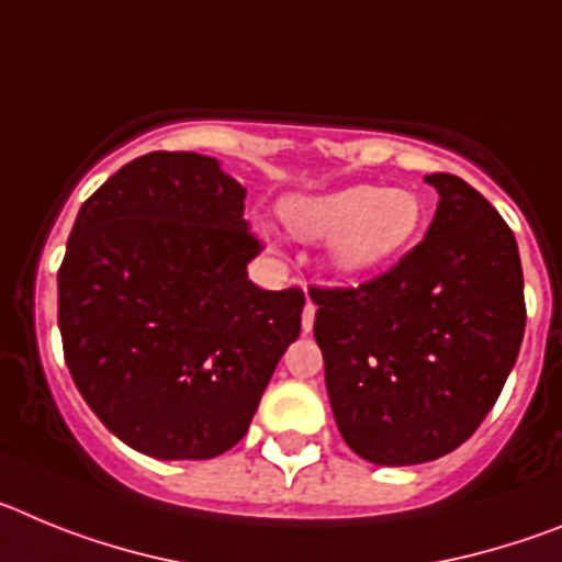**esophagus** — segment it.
Returning <instances> with one entry per match:
<instances>
[{
    "mask_svg": "<svg viewBox=\"0 0 562 562\" xmlns=\"http://www.w3.org/2000/svg\"><path fill=\"white\" fill-rule=\"evenodd\" d=\"M315 310L317 306L312 304V301H306L304 315H301V326H304V331H312V326H315Z\"/></svg>",
    "mask_w": 562,
    "mask_h": 562,
    "instance_id": "34e87169",
    "label": "esophagus"
}]
</instances>
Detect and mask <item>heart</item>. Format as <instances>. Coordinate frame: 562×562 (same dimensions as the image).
Masks as SVG:
<instances>
[{
    "label": "heart",
    "mask_w": 562,
    "mask_h": 562,
    "mask_svg": "<svg viewBox=\"0 0 562 562\" xmlns=\"http://www.w3.org/2000/svg\"><path fill=\"white\" fill-rule=\"evenodd\" d=\"M281 216L301 238H330L331 258L346 272L382 267L419 231L422 205L402 188L349 186L321 196H292Z\"/></svg>",
    "instance_id": "b5f03b06"
}]
</instances>
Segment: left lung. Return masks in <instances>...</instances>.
<instances>
[{
	"mask_svg": "<svg viewBox=\"0 0 562 562\" xmlns=\"http://www.w3.org/2000/svg\"><path fill=\"white\" fill-rule=\"evenodd\" d=\"M425 182L439 207L419 245L360 286H310L337 430L371 464H422L470 439L524 340L509 225L453 173Z\"/></svg>",
	"mask_w": 562,
	"mask_h": 562,
	"instance_id": "obj_1",
	"label": "left lung"
}]
</instances>
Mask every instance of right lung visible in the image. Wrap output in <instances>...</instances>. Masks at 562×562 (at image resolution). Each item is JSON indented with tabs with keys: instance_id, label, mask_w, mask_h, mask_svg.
<instances>
[{
	"instance_id": "obj_1",
	"label": "right lung",
	"mask_w": 562,
	"mask_h": 562,
	"mask_svg": "<svg viewBox=\"0 0 562 562\" xmlns=\"http://www.w3.org/2000/svg\"><path fill=\"white\" fill-rule=\"evenodd\" d=\"M245 188L213 157L151 151L81 205L58 267L76 389L151 459H213L250 428L301 335L304 292L258 290Z\"/></svg>"
}]
</instances>
